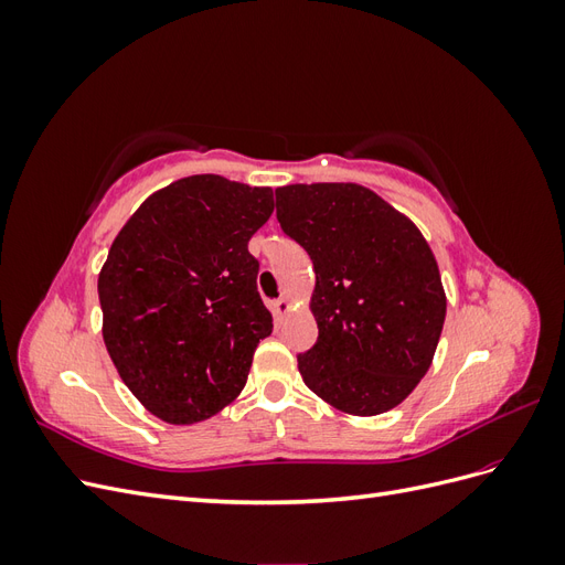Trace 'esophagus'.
<instances>
[{
  "instance_id": "34e87169",
  "label": "esophagus",
  "mask_w": 565,
  "mask_h": 565,
  "mask_svg": "<svg viewBox=\"0 0 565 565\" xmlns=\"http://www.w3.org/2000/svg\"><path fill=\"white\" fill-rule=\"evenodd\" d=\"M273 306V316H276V320L280 322L289 311H292V303H289V299L287 297H280V299H276L270 303Z\"/></svg>"
}]
</instances>
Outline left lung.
I'll return each mask as SVG.
<instances>
[{
	"instance_id": "obj_1",
	"label": "left lung",
	"mask_w": 565,
	"mask_h": 565,
	"mask_svg": "<svg viewBox=\"0 0 565 565\" xmlns=\"http://www.w3.org/2000/svg\"><path fill=\"white\" fill-rule=\"evenodd\" d=\"M276 207L316 273L318 341L297 358L306 386L355 417L401 405L431 367L446 322V289L429 243L358 183L282 185Z\"/></svg>"
}]
</instances>
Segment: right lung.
<instances>
[{
  "label": "right lung",
  "instance_id": "add662e5",
  "mask_svg": "<svg viewBox=\"0 0 565 565\" xmlns=\"http://www.w3.org/2000/svg\"><path fill=\"white\" fill-rule=\"evenodd\" d=\"M270 214V188L198 174L152 193L113 241L98 273L104 341L158 419H210L245 388L273 330L247 249Z\"/></svg>",
  "mask_w": 565,
  "mask_h": 565
}]
</instances>
